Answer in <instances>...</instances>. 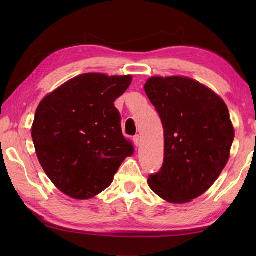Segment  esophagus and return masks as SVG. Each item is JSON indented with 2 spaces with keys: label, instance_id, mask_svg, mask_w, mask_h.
<instances>
[{
  "label": "esophagus",
  "instance_id": "obj_1",
  "mask_svg": "<svg viewBox=\"0 0 256 256\" xmlns=\"http://www.w3.org/2000/svg\"><path fill=\"white\" fill-rule=\"evenodd\" d=\"M133 140H134L135 146H136V148H138L140 144V135H135Z\"/></svg>",
  "mask_w": 256,
  "mask_h": 256
}]
</instances>
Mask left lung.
I'll use <instances>...</instances> for the list:
<instances>
[{"label":"left lung","mask_w":256,"mask_h":256,"mask_svg":"<svg viewBox=\"0 0 256 256\" xmlns=\"http://www.w3.org/2000/svg\"><path fill=\"white\" fill-rule=\"evenodd\" d=\"M144 89L164 128V162L148 186L168 202H189L229 160L234 140L229 110L214 91L186 77H152Z\"/></svg>","instance_id":"obj_1"}]
</instances>
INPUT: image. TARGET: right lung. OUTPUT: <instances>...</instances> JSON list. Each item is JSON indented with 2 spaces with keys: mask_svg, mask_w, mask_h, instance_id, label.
<instances>
[{
  "mask_svg": "<svg viewBox=\"0 0 256 256\" xmlns=\"http://www.w3.org/2000/svg\"><path fill=\"white\" fill-rule=\"evenodd\" d=\"M131 76L84 74L46 96L38 106L32 138L42 170L69 197L99 194L128 156L132 143L123 136L114 101Z\"/></svg>",
  "mask_w": 256,
  "mask_h": 256,
  "instance_id": "obj_1",
  "label": "right lung"
}]
</instances>
